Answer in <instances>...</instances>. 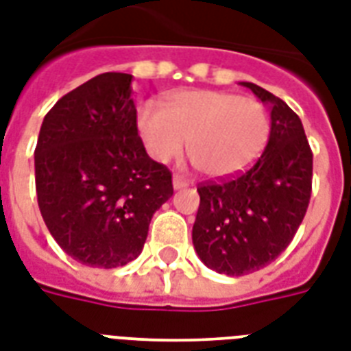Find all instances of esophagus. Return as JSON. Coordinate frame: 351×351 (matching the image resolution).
I'll list each match as a JSON object with an SVG mask.
<instances>
[{
  "mask_svg": "<svg viewBox=\"0 0 351 351\" xmlns=\"http://www.w3.org/2000/svg\"><path fill=\"white\" fill-rule=\"evenodd\" d=\"M173 187H175L176 191H178V189H184V187H187V182L184 180V178H180L178 175H175L173 176Z\"/></svg>",
  "mask_w": 351,
  "mask_h": 351,
  "instance_id": "esophagus-1",
  "label": "esophagus"
}]
</instances>
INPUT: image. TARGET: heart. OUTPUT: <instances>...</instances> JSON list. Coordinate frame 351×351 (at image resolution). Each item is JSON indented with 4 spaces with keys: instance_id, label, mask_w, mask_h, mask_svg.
Returning a JSON list of instances; mask_svg holds the SVG:
<instances>
[{
    "instance_id": "obj_1",
    "label": "heart",
    "mask_w": 351,
    "mask_h": 351,
    "mask_svg": "<svg viewBox=\"0 0 351 351\" xmlns=\"http://www.w3.org/2000/svg\"><path fill=\"white\" fill-rule=\"evenodd\" d=\"M138 131L156 162L187 154L202 175L222 178L250 167L266 147L269 117L253 98L226 90L189 89L171 93L162 109L145 104Z\"/></svg>"
}]
</instances>
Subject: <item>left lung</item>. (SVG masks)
I'll list each match as a JSON object with an SVG mask.
<instances>
[{"mask_svg": "<svg viewBox=\"0 0 351 351\" xmlns=\"http://www.w3.org/2000/svg\"><path fill=\"white\" fill-rule=\"evenodd\" d=\"M269 107V138L242 175L202 184L193 245L215 271L239 277L271 264L293 240L311 197L313 154L300 118L286 101L240 82Z\"/></svg>", "mask_w": 351, "mask_h": 351, "instance_id": "1", "label": "left lung"}]
</instances>
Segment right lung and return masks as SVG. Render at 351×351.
Instances as JSON below:
<instances>
[{"instance_id":"right-lung-1","label":"right lung","mask_w":351,"mask_h":351,"mask_svg":"<svg viewBox=\"0 0 351 351\" xmlns=\"http://www.w3.org/2000/svg\"><path fill=\"white\" fill-rule=\"evenodd\" d=\"M132 76L104 73L60 98L34 151L38 206L60 247L90 267H120L143 250L171 173L138 136Z\"/></svg>"}]
</instances>
